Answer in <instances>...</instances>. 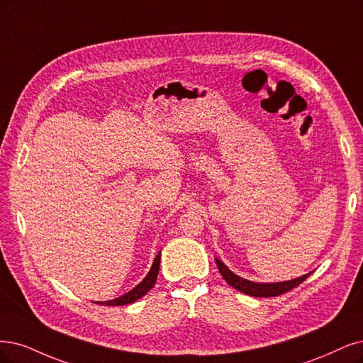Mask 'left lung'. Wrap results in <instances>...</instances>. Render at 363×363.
I'll return each mask as SVG.
<instances>
[{"label":"left lung","mask_w":363,"mask_h":363,"mask_svg":"<svg viewBox=\"0 0 363 363\" xmlns=\"http://www.w3.org/2000/svg\"><path fill=\"white\" fill-rule=\"evenodd\" d=\"M218 271L223 275V278L225 279V283L232 286L233 289H236L240 293H245L248 296H254V298H274V296H279L294 287H298L301 283L310 277L313 272L305 274L299 278H294L290 281H281V283H254V281L245 279L242 277H238L236 274H233L229 267H227L221 260L216 259Z\"/></svg>","instance_id":"left-lung-1"}]
</instances>
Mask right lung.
<instances>
[{"label":"right lung","instance_id":"add662e5","mask_svg":"<svg viewBox=\"0 0 363 363\" xmlns=\"http://www.w3.org/2000/svg\"><path fill=\"white\" fill-rule=\"evenodd\" d=\"M160 259H161V251L157 254V257L154 259V263L151 266V271L147 272V275L143 278L142 283H139L133 290H130L128 293L123 294V296H119L116 299L106 301V302H97V303H100V305H109V306H119V305L131 303L134 301L140 299L142 296H145V294L154 287L155 281H157V275H158V269H160Z\"/></svg>","mask_w":363,"mask_h":363}]
</instances>
